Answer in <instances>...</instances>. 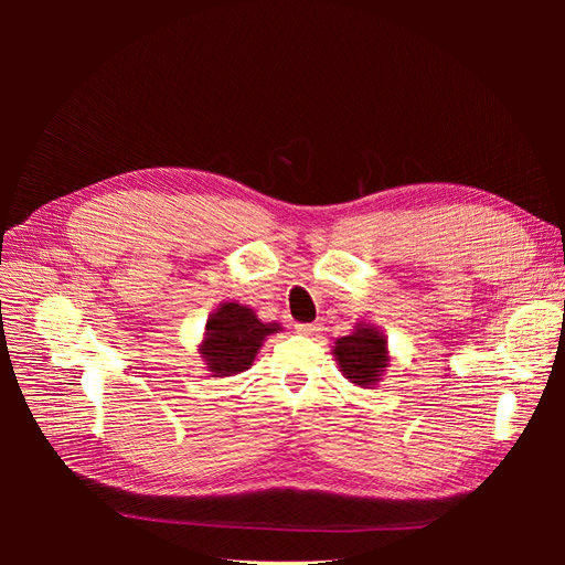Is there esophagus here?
Listing matches in <instances>:
<instances>
[{
	"label": "esophagus",
	"instance_id": "1",
	"mask_svg": "<svg viewBox=\"0 0 565 565\" xmlns=\"http://www.w3.org/2000/svg\"><path fill=\"white\" fill-rule=\"evenodd\" d=\"M299 334H318L320 332V322H299L297 324Z\"/></svg>",
	"mask_w": 565,
	"mask_h": 565
}]
</instances>
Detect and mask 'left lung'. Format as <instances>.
<instances>
[{
    "label": "left lung",
    "mask_w": 565,
    "mask_h": 565,
    "mask_svg": "<svg viewBox=\"0 0 565 565\" xmlns=\"http://www.w3.org/2000/svg\"><path fill=\"white\" fill-rule=\"evenodd\" d=\"M334 355L344 377L353 384L370 388L388 363L386 339L372 328H358L353 334L337 339Z\"/></svg>",
    "instance_id": "8db88e82"
}]
</instances>
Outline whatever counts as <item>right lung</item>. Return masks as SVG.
Returning <instances> with one entry per match:
<instances>
[{
  "instance_id": "obj_1",
  "label": "right lung",
  "mask_w": 565,
  "mask_h": 565,
  "mask_svg": "<svg viewBox=\"0 0 565 565\" xmlns=\"http://www.w3.org/2000/svg\"><path fill=\"white\" fill-rule=\"evenodd\" d=\"M278 330L280 324H264L247 306L224 303L207 320V337L200 353L214 377H231L245 372L262 349V341Z\"/></svg>"
}]
</instances>
